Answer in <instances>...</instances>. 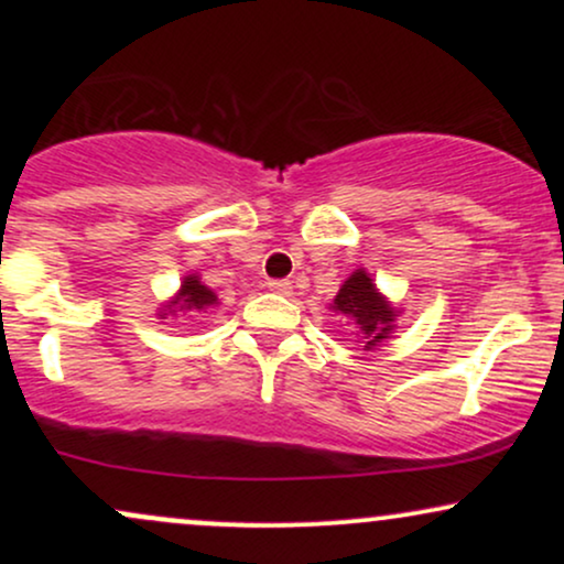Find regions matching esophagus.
<instances>
[{"label":"esophagus","instance_id":"esophagus-1","mask_svg":"<svg viewBox=\"0 0 564 564\" xmlns=\"http://www.w3.org/2000/svg\"><path fill=\"white\" fill-rule=\"evenodd\" d=\"M268 289L273 291V294H281V296H291V281H270Z\"/></svg>","mask_w":564,"mask_h":564}]
</instances>
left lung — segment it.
<instances>
[{
    "label": "left lung",
    "mask_w": 564,
    "mask_h": 564,
    "mask_svg": "<svg viewBox=\"0 0 564 564\" xmlns=\"http://www.w3.org/2000/svg\"><path fill=\"white\" fill-rule=\"evenodd\" d=\"M332 307L336 313L345 315V318L364 334L366 349H373L384 339H390L398 310L379 294L377 283L371 281V275H368L366 270H355V273L341 283Z\"/></svg>",
    "instance_id": "8db88e82"
}]
</instances>
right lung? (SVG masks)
<instances>
[{
    "label": "right lung",
    "instance_id": "right-lung-1",
    "mask_svg": "<svg viewBox=\"0 0 564 564\" xmlns=\"http://www.w3.org/2000/svg\"><path fill=\"white\" fill-rule=\"evenodd\" d=\"M219 300L217 294L212 291L209 286H204L200 283V278L193 273V275H185L183 278V286H180L177 296L166 304V310L161 315H170V313H191V310H206V307H217Z\"/></svg>",
    "mask_w": 564,
    "mask_h": 564
}]
</instances>
